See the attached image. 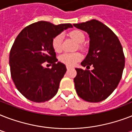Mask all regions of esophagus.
<instances>
[{"mask_svg": "<svg viewBox=\"0 0 132 132\" xmlns=\"http://www.w3.org/2000/svg\"><path fill=\"white\" fill-rule=\"evenodd\" d=\"M66 68H67V70H69L70 68H72V67L70 66H68V65H66Z\"/></svg>", "mask_w": 132, "mask_h": 132, "instance_id": "34e87169", "label": "esophagus"}]
</instances>
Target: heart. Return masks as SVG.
Returning a JSON list of instances; mask_svg holds the SVG:
<instances>
[{
  "label": "heart",
  "instance_id": "heart-1",
  "mask_svg": "<svg viewBox=\"0 0 132 132\" xmlns=\"http://www.w3.org/2000/svg\"><path fill=\"white\" fill-rule=\"evenodd\" d=\"M70 36L73 38L79 44V47L81 48V43L84 42L85 35L80 30H73L69 34ZM62 42H63V35L59 34L54 37L52 40V46L54 51L56 53H60L62 51ZM82 58L81 55L78 53H64L59 57L60 62L65 64L68 66H74L77 62H79Z\"/></svg>",
  "mask_w": 132,
  "mask_h": 132
}]
</instances>
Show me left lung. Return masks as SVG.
Returning <instances> with one entry per match:
<instances>
[{
  "instance_id": "left-lung-1",
  "label": "left lung",
  "mask_w": 132,
  "mask_h": 132,
  "mask_svg": "<svg viewBox=\"0 0 132 132\" xmlns=\"http://www.w3.org/2000/svg\"><path fill=\"white\" fill-rule=\"evenodd\" d=\"M90 38L88 53L81 64L92 70L75 68V87L78 96L88 102H100L117 88L125 66L123 47L115 34L102 22L91 20L74 24Z\"/></svg>"
}]
</instances>
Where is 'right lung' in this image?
Segmentation results:
<instances>
[{
    "label": "right lung",
    "mask_w": 132,
    "mask_h": 132,
    "mask_svg": "<svg viewBox=\"0 0 132 132\" xmlns=\"http://www.w3.org/2000/svg\"><path fill=\"white\" fill-rule=\"evenodd\" d=\"M72 27L69 23L55 25L39 21L26 27L15 38L9 54L11 76L16 88L27 99L45 102L57 94L66 68L57 62L52 40ZM45 61L52 64L51 69L44 67Z\"/></svg>",
    "instance_id": "right-lung-1"
}]
</instances>
